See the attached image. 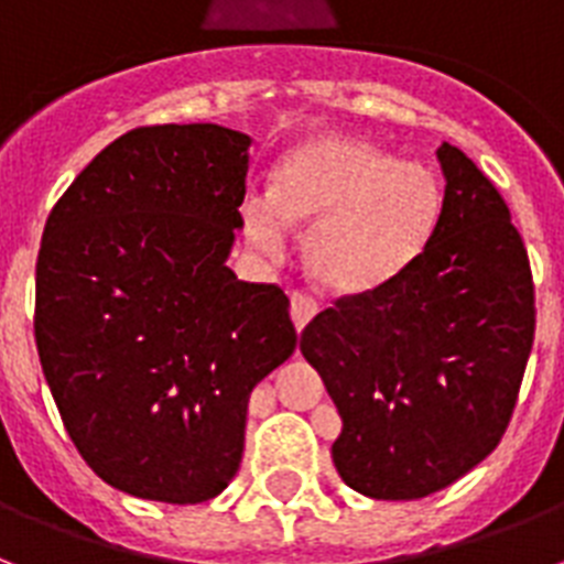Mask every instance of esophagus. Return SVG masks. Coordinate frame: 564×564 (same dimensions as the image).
<instances>
[{
  "label": "esophagus",
  "instance_id": "obj_1",
  "mask_svg": "<svg viewBox=\"0 0 564 564\" xmlns=\"http://www.w3.org/2000/svg\"><path fill=\"white\" fill-rule=\"evenodd\" d=\"M292 321H295L297 329H304L312 318H315V312H318V301L304 290H295L292 292Z\"/></svg>",
  "mask_w": 564,
  "mask_h": 564
}]
</instances>
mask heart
Masks as SVG:
<instances>
[{
  "mask_svg": "<svg viewBox=\"0 0 564 564\" xmlns=\"http://www.w3.org/2000/svg\"><path fill=\"white\" fill-rule=\"evenodd\" d=\"M442 200V183L427 165L324 134L292 151L272 194L246 197L243 226L269 254L283 249L286 226H310L304 254L312 278L355 295L384 286L419 258Z\"/></svg>",
  "mask_w": 564,
  "mask_h": 564,
  "instance_id": "heart-1",
  "label": "heart"
}]
</instances>
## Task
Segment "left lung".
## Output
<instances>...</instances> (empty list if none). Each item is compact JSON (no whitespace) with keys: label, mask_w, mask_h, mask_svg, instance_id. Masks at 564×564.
<instances>
[{"label":"left lung","mask_w":564,"mask_h":564,"mask_svg":"<svg viewBox=\"0 0 564 564\" xmlns=\"http://www.w3.org/2000/svg\"><path fill=\"white\" fill-rule=\"evenodd\" d=\"M435 154L447 186L419 258L384 286L335 297L301 333L344 421L335 467L372 499H424L496 451L536 329L508 203L465 151Z\"/></svg>","instance_id":"8db88e82"}]
</instances>
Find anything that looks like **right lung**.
Returning <instances> with one entry per match:
<instances>
[{
  "label": "right lung",
  "mask_w": 564,
  "mask_h": 564,
  "mask_svg": "<svg viewBox=\"0 0 564 564\" xmlns=\"http://www.w3.org/2000/svg\"><path fill=\"white\" fill-rule=\"evenodd\" d=\"M249 143L212 122L126 131L42 231V372L85 465L140 499H215L243 458L254 384L295 352L286 292L226 267Z\"/></svg>",
  "instance_id": "1"
}]
</instances>
